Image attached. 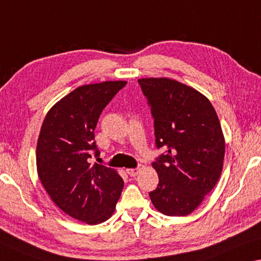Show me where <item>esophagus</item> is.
<instances>
[{"instance_id":"esophagus-1","label":"esophagus","mask_w":261,"mask_h":261,"mask_svg":"<svg viewBox=\"0 0 261 261\" xmlns=\"http://www.w3.org/2000/svg\"><path fill=\"white\" fill-rule=\"evenodd\" d=\"M143 169V167L142 166H139L138 168H132V169H126V171H127V174L130 176V177H135L136 175L139 174L140 171H141Z\"/></svg>"}]
</instances>
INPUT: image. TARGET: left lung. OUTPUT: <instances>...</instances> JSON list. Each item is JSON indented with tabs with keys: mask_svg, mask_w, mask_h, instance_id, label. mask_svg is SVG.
<instances>
[{
	"mask_svg": "<svg viewBox=\"0 0 261 261\" xmlns=\"http://www.w3.org/2000/svg\"><path fill=\"white\" fill-rule=\"evenodd\" d=\"M154 117L158 148L151 164L159 186L149 192L166 216L190 215L214 189L223 170L225 139L214 106L194 87L170 78L139 79Z\"/></svg>",
	"mask_w": 261,
	"mask_h": 261,
	"instance_id": "obj_1",
	"label": "left lung"
}]
</instances>
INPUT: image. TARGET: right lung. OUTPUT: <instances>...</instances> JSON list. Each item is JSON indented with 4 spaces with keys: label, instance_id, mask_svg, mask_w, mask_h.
Instances as JSON below:
<instances>
[{
    "label": "right lung",
    "instance_id": "obj_1",
    "mask_svg": "<svg viewBox=\"0 0 261 261\" xmlns=\"http://www.w3.org/2000/svg\"><path fill=\"white\" fill-rule=\"evenodd\" d=\"M127 84L125 80L79 86L45 115L36 148L37 174L59 209L90 225L113 215L123 189L119 172L90 163L97 150L94 129L103 108Z\"/></svg>",
    "mask_w": 261,
    "mask_h": 261
}]
</instances>
